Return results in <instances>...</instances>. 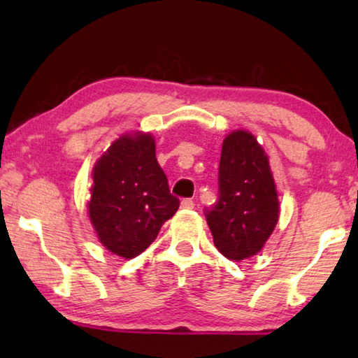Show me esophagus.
I'll return each mask as SVG.
<instances>
[{
    "label": "esophagus",
    "mask_w": 358,
    "mask_h": 358,
    "mask_svg": "<svg viewBox=\"0 0 358 358\" xmlns=\"http://www.w3.org/2000/svg\"><path fill=\"white\" fill-rule=\"evenodd\" d=\"M181 208L192 210L194 208V201H192V199H183V201H181Z\"/></svg>",
    "instance_id": "34e87169"
}]
</instances>
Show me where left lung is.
Masks as SVG:
<instances>
[{
    "label": "left lung",
    "instance_id": "obj_1",
    "mask_svg": "<svg viewBox=\"0 0 358 358\" xmlns=\"http://www.w3.org/2000/svg\"><path fill=\"white\" fill-rule=\"evenodd\" d=\"M217 185V202L205 210L215 246L237 262L256 256L276 227L280 202L268 156L251 132L224 138Z\"/></svg>",
    "mask_w": 358,
    "mask_h": 358
}]
</instances>
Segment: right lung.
I'll return each instance as SVG.
<instances>
[{"mask_svg": "<svg viewBox=\"0 0 358 358\" xmlns=\"http://www.w3.org/2000/svg\"><path fill=\"white\" fill-rule=\"evenodd\" d=\"M178 207L157 164L153 136H121L94 164L90 221L101 243L117 256L143 252Z\"/></svg>", "mask_w": 358, "mask_h": 358, "instance_id": "right-lung-1", "label": "right lung"}]
</instances>
